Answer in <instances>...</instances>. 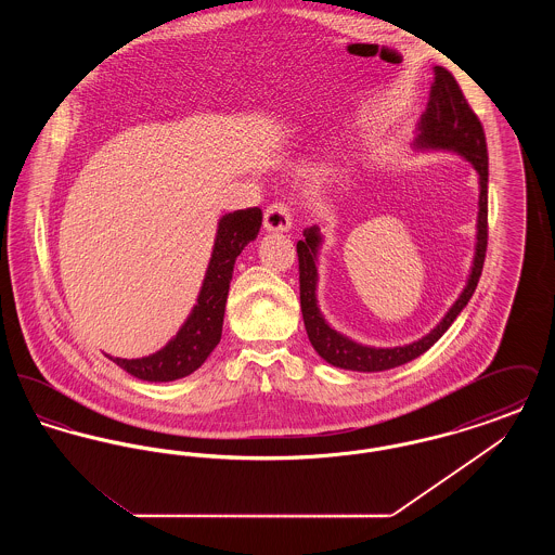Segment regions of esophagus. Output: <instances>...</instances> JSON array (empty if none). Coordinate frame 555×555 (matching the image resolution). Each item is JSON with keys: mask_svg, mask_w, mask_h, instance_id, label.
I'll use <instances>...</instances> for the list:
<instances>
[{"mask_svg": "<svg viewBox=\"0 0 555 555\" xmlns=\"http://www.w3.org/2000/svg\"><path fill=\"white\" fill-rule=\"evenodd\" d=\"M264 229L266 231H276V233H285V231H289V206H287V204H283V202L270 204L264 211Z\"/></svg>", "mask_w": 555, "mask_h": 555, "instance_id": "34e87169", "label": "esophagus"}]
</instances>
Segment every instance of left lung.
<instances>
[{
  "instance_id": "8db88e82",
  "label": "left lung",
  "mask_w": 555,
  "mask_h": 555,
  "mask_svg": "<svg viewBox=\"0 0 555 555\" xmlns=\"http://www.w3.org/2000/svg\"><path fill=\"white\" fill-rule=\"evenodd\" d=\"M435 79L430 85L428 104L421 116L418 132L414 139L416 150H443L453 152L468 159L478 172V216H476L475 258L470 266V274L466 287L455 299V304L441 318V322L426 333L423 339L397 347H370L356 344L353 339L337 333L318 308V249L322 245V235L318 224L304 231V238L297 241V258H299V299L301 314L308 331V339L317 349L318 356L337 369L356 370V372H383L397 369L423 356L426 349L437 344L453 320L466 308L475 293L485 254H487V183H489V156L487 141L480 120L476 118L473 107L468 106L457 80L443 66L433 68Z\"/></svg>"
}]
</instances>
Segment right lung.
I'll use <instances>...</instances> for the list:
<instances>
[{
  "instance_id": "add662e5",
  "label": "right lung",
  "mask_w": 555,
  "mask_h": 555,
  "mask_svg": "<svg viewBox=\"0 0 555 555\" xmlns=\"http://www.w3.org/2000/svg\"><path fill=\"white\" fill-rule=\"evenodd\" d=\"M260 227V208L224 214L218 220L210 264L197 295V304L186 317L185 324L179 328L177 337H172L159 351L145 358H107L116 366L127 370L134 378L150 383L177 380L199 369L222 337V320L235 260L243 247L258 237Z\"/></svg>"
}]
</instances>
